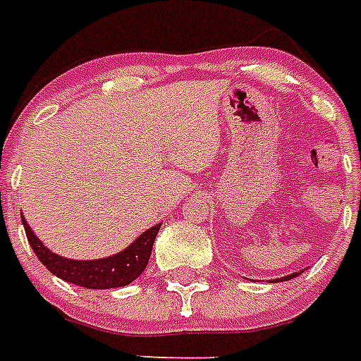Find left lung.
Segmentation results:
<instances>
[{
    "instance_id": "left-lung-1",
    "label": "left lung",
    "mask_w": 361,
    "mask_h": 361,
    "mask_svg": "<svg viewBox=\"0 0 361 361\" xmlns=\"http://www.w3.org/2000/svg\"><path fill=\"white\" fill-rule=\"evenodd\" d=\"M300 272H302V270H300ZM300 272H295V274H289V276H285V278H279V279H274V281H289V279H293V278H296V276H298Z\"/></svg>"
}]
</instances>
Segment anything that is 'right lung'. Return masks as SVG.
Masks as SVG:
<instances>
[{"label":"right lung","instance_id":"add662e5","mask_svg":"<svg viewBox=\"0 0 361 361\" xmlns=\"http://www.w3.org/2000/svg\"><path fill=\"white\" fill-rule=\"evenodd\" d=\"M25 235L33 247L35 255L39 261L50 270L54 276L65 279L68 283L80 285L85 289H114L125 287L141 276L145 270L147 262L151 259L152 244L157 238L160 224L147 229L132 242L130 246L123 252L115 253L111 257L93 259V261H78L57 255L42 244L30 227V224L22 218Z\"/></svg>","mask_w":361,"mask_h":361}]
</instances>
